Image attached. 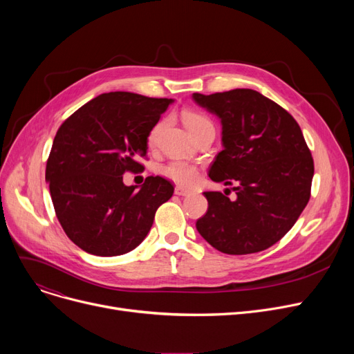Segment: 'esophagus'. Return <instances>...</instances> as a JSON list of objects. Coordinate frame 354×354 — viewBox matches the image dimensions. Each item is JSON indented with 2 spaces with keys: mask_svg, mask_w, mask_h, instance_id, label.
<instances>
[{
  "mask_svg": "<svg viewBox=\"0 0 354 354\" xmlns=\"http://www.w3.org/2000/svg\"><path fill=\"white\" fill-rule=\"evenodd\" d=\"M191 191L188 189V188H185V187H182V185H176L175 187V194L176 195H179V196H183V195H188Z\"/></svg>",
  "mask_w": 354,
  "mask_h": 354,
  "instance_id": "esophagus-1",
  "label": "esophagus"
}]
</instances>
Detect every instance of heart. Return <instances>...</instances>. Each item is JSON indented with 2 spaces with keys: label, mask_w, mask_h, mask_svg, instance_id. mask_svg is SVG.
I'll use <instances>...</instances> for the list:
<instances>
[{
  "label": "heart",
  "mask_w": 354,
  "mask_h": 354,
  "mask_svg": "<svg viewBox=\"0 0 354 354\" xmlns=\"http://www.w3.org/2000/svg\"><path fill=\"white\" fill-rule=\"evenodd\" d=\"M182 120L185 123V126L188 127V130L191 132L192 136H195L196 133H199L201 130L207 129L214 126L212 120L205 115L202 113V111H196V110H185L182 113ZM162 129V122L156 123L152 129L151 132L147 135V143L149 145H155L158 135ZM160 174L166 178H169L178 183H183V185H191L195 182L196 176H198V169L185 160L180 159H174L171 162H167L165 165L160 166Z\"/></svg>",
  "instance_id": "heart-1"
}]
</instances>
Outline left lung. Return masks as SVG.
<instances>
[{
    "instance_id": "obj_1",
    "label": "left lung",
    "mask_w": 354,
    "mask_h": 354,
    "mask_svg": "<svg viewBox=\"0 0 354 354\" xmlns=\"http://www.w3.org/2000/svg\"><path fill=\"white\" fill-rule=\"evenodd\" d=\"M194 99L222 123L224 149L209 178L236 183V198L207 191L208 211L198 232L218 251L244 255L278 243L295 224L311 195L314 160L295 119L251 88L201 95Z\"/></svg>"
}]
</instances>
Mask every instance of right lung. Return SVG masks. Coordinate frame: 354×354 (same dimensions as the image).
<instances>
[{
	"label": "right lung",
	"instance_id": "obj_1",
	"mask_svg": "<svg viewBox=\"0 0 354 354\" xmlns=\"http://www.w3.org/2000/svg\"><path fill=\"white\" fill-rule=\"evenodd\" d=\"M171 99L111 91L91 99L55 133L46 180L66 235L83 251L122 255L151 231L156 209L174 195V185L147 176L140 189L126 187L124 172H142L147 135Z\"/></svg>",
	"mask_w": 354,
	"mask_h": 354
}]
</instances>
